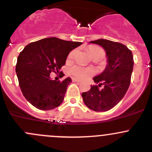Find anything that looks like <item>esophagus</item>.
Here are the masks:
<instances>
[{
	"mask_svg": "<svg viewBox=\"0 0 152 152\" xmlns=\"http://www.w3.org/2000/svg\"><path fill=\"white\" fill-rule=\"evenodd\" d=\"M72 80H73V82H81V80H79V79H76V78H73V79H72Z\"/></svg>",
	"mask_w": 152,
	"mask_h": 152,
	"instance_id": "obj_1",
	"label": "esophagus"
}]
</instances>
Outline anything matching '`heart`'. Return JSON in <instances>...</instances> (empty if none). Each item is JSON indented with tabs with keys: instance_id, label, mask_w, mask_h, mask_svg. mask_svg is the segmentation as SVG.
<instances>
[{
	"instance_id": "heart-1",
	"label": "heart",
	"mask_w": 152,
	"mask_h": 152,
	"mask_svg": "<svg viewBox=\"0 0 152 152\" xmlns=\"http://www.w3.org/2000/svg\"><path fill=\"white\" fill-rule=\"evenodd\" d=\"M88 53L93 59H101L105 56V51L102 48L96 45H93L88 48ZM76 50H73L69 53L67 59H70L74 56ZM69 72L71 75L78 79H85L94 74V70L91 67L81 66V65H73L69 68Z\"/></svg>"
}]
</instances>
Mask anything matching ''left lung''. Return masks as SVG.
I'll list each match as a JSON object with an SVG mask.
<instances>
[{
	"instance_id": "left-lung-1",
	"label": "left lung",
	"mask_w": 152,
	"mask_h": 152,
	"mask_svg": "<svg viewBox=\"0 0 152 152\" xmlns=\"http://www.w3.org/2000/svg\"><path fill=\"white\" fill-rule=\"evenodd\" d=\"M90 42L103 47L108 64L103 73L93 78L98 85H91L82 96L90 110L106 112L117 105L128 90L134 65L133 55L131 50L120 42L104 39Z\"/></svg>"
}]
</instances>
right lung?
I'll return each instance as SVG.
<instances>
[{"label":"right lung","mask_w":152,"mask_h":152,"mask_svg":"<svg viewBox=\"0 0 152 152\" xmlns=\"http://www.w3.org/2000/svg\"><path fill=\"white\" fill-rule=\"evenodd\" d=\"M82 44L49 37L24 48L18 57L15 70L23 95L29 103L41 110H53L62 104L71 79L52 80L50 74L59 73L70 51Z\"/></svg>","instance_id":"1"}]
</instances>
